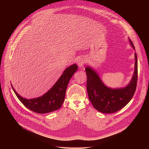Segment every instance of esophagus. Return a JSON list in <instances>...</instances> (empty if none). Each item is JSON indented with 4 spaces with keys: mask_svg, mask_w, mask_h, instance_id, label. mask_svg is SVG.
I'll list each match as a JSON object with an SVG mask.
<instances>
[{
    "mask_svg": "<svg viewBox=\"0 0 149 149\" xmlns=\"http://www.w3.org/2000/svg\"><path fill=\"white\" fill-rule=\"evenodd\" d=\"M86 63V61L83 58H81L80 59L79 61H78V65L80 66V67H82Z\"/></svg>",
    "mask_w": 149,
    "mask_h": 149,
    "instance_id": "1",
    "label": "esophagus"
}]
</instances>
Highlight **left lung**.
Returning a JSON list of instances; mask_svg holds the SVG:
<instances>
[{"label": "left lung", "instance_id": "1", "mask_svg": "<svg viewBox=\"0 0 149 149\" xmlns=\"http://www.w3.org/2000/svg\"><path fill=\"white\" fill-rule=\"evenodd\" d=\"M129 41L132 48L135 50L130 39ZM135 59V70L132 79L124 88L112 89L107 86L95 70L90 66L85 68L88 97L93 107L98 111L104 113L116 112L126 106L131 100L136 88L138 79V61L136 53Z\"/></svg>", "mask_w": 149, "mask_h": 149}]
</instances>
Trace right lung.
Wrapping results in <instances>:
<instances>
[{
  "label": "right lung",
  "mask_w": 149,
  "mask_h": 149,
  "mask_svg": "<svg viewBox=\"0 0 149 149\" xmlns=\"http://www.w3.org/2000/svg\"><path fill=\"white\" fill-rule=\"evenodd\" d=\"M77 69L78 66L75 64L66 68L52 88L42 96L37 98H23L15 91L12 84L11 86L19 100L26 108L38 113H49L59 109L63 104L69 81Z\"/></svg>",
  "instance_id": "add662e5"
}]
</instances>
